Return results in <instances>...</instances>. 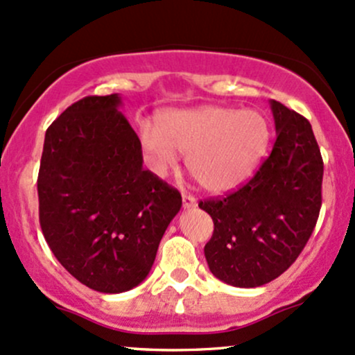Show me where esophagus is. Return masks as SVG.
<instances>
[{
    "label": "esophagus",
    "mask_w": 355,
    "mask_h": 355,
    "mask_svg": "<svg viewBox=\"0 0 355 355\" xmlns=\"http://www.w3.org/2000/svg\"><path fill=\"white\" fill-rule=\"evenodd\" d=\"M182 202H184V209H196L197 207L196 197L189 196V193H184V196H182Z\"/></svg>",
    "instance_id": "34e87169"
}]
</instances>
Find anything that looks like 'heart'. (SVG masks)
<instances>
[{"instance_id":"1","label":"heart","mask_w":355,"mask_h":355,"mask_svg":"<svg viewBox=\"0 0 355 355\" xmlns=\"http://www.w3.org/2000/svg\"><path fill=\"white\" fill-rule=\"evenodd\" d=\"M143 126L139 139L151 166L165 177L187 155V168L207 192L236 189L254 170L268 141V124L251 109L222 106L173 109Z\"/></svg>"}]
</instances>
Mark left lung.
Listing matches in <instances>:
<instances>
[{"label":"left lung","instance_id":"1","mask_svg":"<svg viewBox=\"0 0 355 355\" xmlns=\"http://www.w3.org/2000/svg\"><path fill=\"white\" fill-rule=\"evenodd\" d=\"M276 139L254 177L234 193L200 200L214 220L204 252L216 278L239 288L283 275L309 243L322 207L323 162L309 119L270 101Z\"/></svg>","mask_w":355,"mask_h":355}]
</instances>
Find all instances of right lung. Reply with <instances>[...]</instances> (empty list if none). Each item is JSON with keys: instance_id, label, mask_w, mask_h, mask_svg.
<instances>
[{"instance_id": "add662e5", "label": "right lung", "mask_w": 355, "mask_h": 355, "mask_svg": "<svg viewBox=\"0 0 355 355\" xmlns=\"http://www.w3.org/2000/svg\"><path fill=\"white\" fill-rule=\"evenodd\" d=\"M121 96H87L49 126L38 212L58 263L85 286L123 293L146 278L182 207L173 187L143 168L141 141Z\"/></svg>"}]
</instances>
